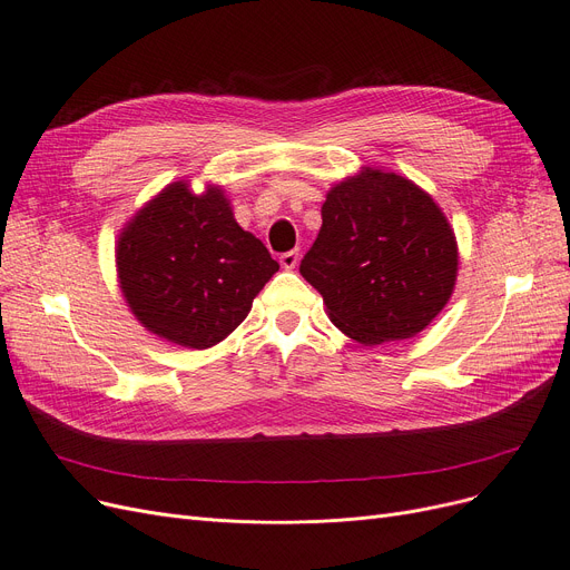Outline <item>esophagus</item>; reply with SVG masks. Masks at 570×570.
Here are the masks:
<instances>
[{"label": "esophagus", "mask_w": 570, "mask_h": 570, "mask_svg": "<svg viewBox=\"0 0 570 570\" xmlns=\"http://www.w3.org/2000/svg\"><path fill=\"white\" fill-rule=\"evenodd\" d=\"M296 262H299V250H287V253L281 255V264H283L285 268H294Z\"/></svg>", "instance_id": "obj_1"}]
</instances>
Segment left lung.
<instances>
[{"instance_id": "left-lung-1", "label": "left lung", "mask_w": 570, "mask_h": 570, "mask_svg": "<svg viewBox=\"0 0 570 570\" xmlns=\"http://www.w3.org/2000/svg\"><path fill=\"white\" fill-rule=\"evenodd\" d=\"M299 271L345 336L381 345L415 336L443 311L456 281V240L415 183L366 169L327 195Z\"/></svg>"}]
</instances>
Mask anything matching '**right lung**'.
Listing matches in <instances>:
<instances>
[{"label":"right lung","mask_w":570,"mask_h":570,"mask_svg":"<svg viewBox=\"0 0 570 570\" xmlns=\"http://www.w3.org/2000/svg\"><path fill=\"white\" fill-rule=\"evenodd\" d=\"M278 271L264 243L243 232L218 187L193 195L174 183L137 213L118 240L129 308L153 334L210 347L246 320Z\"/></svg>","instance_id":"1"}]
</instances>
